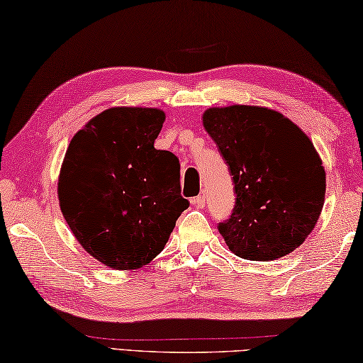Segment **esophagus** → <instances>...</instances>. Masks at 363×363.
I'll list each match as a JSON object with an SVG mask.
<instances>
[{
    "label": "esophagus",
    "instance_id": "1",
    "mask_svg": "<svg viewBox=\"0 0 363 363\" xmlns=\"http://www.w3.org/2000/svg\"><path fill=\"white\" fill-rule=\"evenodd\" d=\"M191 204L196 206V207H204V204H206V194L201 193V194L196 196V198L191 199Z\"/></svg>",
    "mask_w": 363,
    "mask_h": 363
}]
</instances>
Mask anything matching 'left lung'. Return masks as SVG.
<instances>
[{
  "mask_svg": "<svg viewBox=\"0 0 363 363\" xmlns=\"http://www.w3.org/2000/svg\"><path fill=\"white\" fill-rule=\"evenodd\" d=\"M233 177L236 203L218 231L247 260L280 259L299 247L323 209L326 177L318 152L280 112L233 104L203 114Z\"/></svg>",
  "mask_w": 363,
  "mask_h": 363,
  "instance_id": "8db88e82",
  "label": "left lung"
}]
</instances>
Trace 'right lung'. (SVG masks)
I'll return each mask as SVG.
<instances>
[{"label": "right lung", "mask_w": 363, "mask_h": 363, "mask_svg": "<svg viewBox=\"0 0 363 363\" xmlns=\"http://www.w3.org/2000/svg\"><path fill=\"white\" fill-rule=\"evenodd\" d=\"M152 108H111L74 135L59 174L61 212L77 241L114 270L150 264L188 209L175 154L154 147Z\"/></svg>", "instance_id": "right-lung-1"}]
</instances>
